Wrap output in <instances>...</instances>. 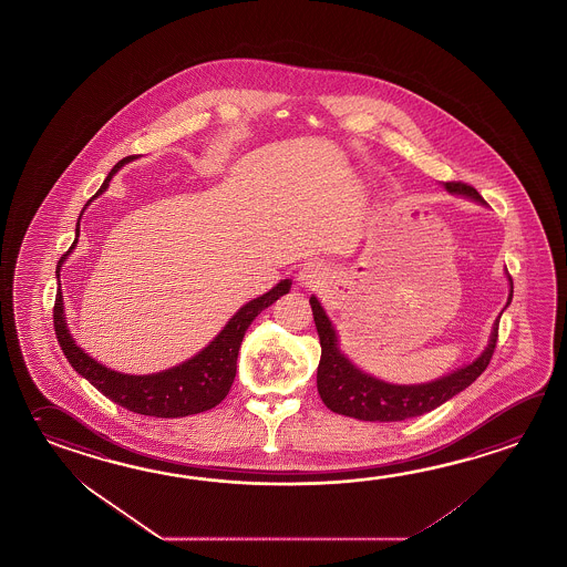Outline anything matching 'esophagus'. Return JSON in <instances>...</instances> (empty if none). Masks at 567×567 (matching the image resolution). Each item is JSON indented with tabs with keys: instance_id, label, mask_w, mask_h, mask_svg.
I'll use <instances>...</instances> for the list:
<instances>
[{
	"instance_id": "esophagus-1",
	"label": "esophagus",
	"mask_w": 567,
	"mask_h": 567,
	"mask_svg": "<svg viewBox=\"0 0 567 567\" xmlns=\"http://www.w3.org/2000/svg\"><path fill=\"white\" fill-rule=\"evenodd\" d=\"M298 281H300L301 288H322L323 284H326V271H323L322 266L308 264V266L301 267L300 274H298Z\"/></svg>"
}]
</instances>
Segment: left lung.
I'll list each match as a JSON object with an SVG mask.
<instances>
[{
  "label": "left lung",
  "instance_id": "obj_1",
  "mask_svg": "<svg viewBox=\"0 0 567 567\" xmlns=\"http://www.w3.org/2000/svg\"><path fill=\"white\" fill-rule=\"evenodd\" d=\"M444 189L455 195H465L468 199L485 203L478 195L475 187L461 183V181H449L444 183ZM511 298H513V281L509 276ZM311 311H313V322L316 330L320 336V346H322V358L318 367V392L323 404L332 412L352 416L358 421L370 422H396L412 416H421L424 412H431L441 406L443 402L453 399L461 390L471 386L477 380L485 368L488 367L497 338H499V320L493 326L488 346L478 355L475 362L458 368L455 372L446 377L426 382V384H389L378 378L370 377L355 368L348 358H346L340 348H338V336L333 330L330 318L326 316L320 301L316 296L310 298Z\"/></svg>",
  "mask_w": 567,
  "mask_h": 567
}]
</instances>
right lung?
<instances>
[{
    "label": "right lung",
    "instance_id": "add662e5",
    "mask_svg": "<svg viewBox=\"0 0 567 567\" xmlns=\"http://www.w3.org/2000/svg\"><path fill=\"white\" fill-rule=\"evenodd\" d=\"M134 158L136 155L124 156L123 161H118L112 167L109 177L102 183L96 195L104 193L111 178L116 175V171ZM79 225H76L74 244L79 241ZM74 244L58 261V278H60V267L70 256V251L74 249ZM289 288H291V281L281 279L276 288H271L264 296L245 303L244 308L227 322L221 332L213 338L212 344L203 348L199 354L193 355L190 360L178 364V367L168 368L165 372H156V374H146V377L123 374V372L102 367L101 362L90 358L80 346H76L68 330L62 289L58 291L56 303H54V330H56L58 344L66 355L68 362L79 372L80 377L86 378L94 389L101 390L104 396H109L118 406H124L126 411H133L136 414L156 416V419H178V416H189L197 412L209 411L227 396V392L234 384L235 372H237V354H239V348H241L249 323L256 320L257 313L269 308L284 293H288Z\"/></svg>",
    "mask_w": 567,
    "mask_h": 567
}]
</instances>
